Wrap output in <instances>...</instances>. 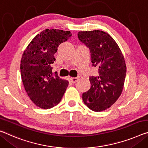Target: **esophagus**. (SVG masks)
Wrapping results in <instances>:
<instances>
[{"instance_id":"34e87169","label":"esophagus","mask_w":148,"mask_h":148,"mask_svg":"<svg viewBox=\"0 0 148 148\" xmlns=\"http://www.w3.org/2000/svg\"><path fill=\"white\" fill-rule=\"evenodd\" d=\"M70 79L72 83H76L78 80V78H70Z\"/></svg>"}]
</instances>
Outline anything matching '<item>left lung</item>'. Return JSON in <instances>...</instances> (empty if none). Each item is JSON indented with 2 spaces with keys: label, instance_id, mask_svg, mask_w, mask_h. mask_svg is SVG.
<instances>
[{
  "label": "left lung",
  "instance_id": "1",
  "mask_svg": "<svg viewBox=\"0 0 148 148\" xmlns=\"http://www.w3.org/2000/svg\"><path fill=\"white\" fill-rule=\"evenodd\" d=\"M78 37L90 49L93 66L99 68L98 76H90L91 88L82 94L83 101L93 111H104L116 102L123 91L126 73L125 58L107 33L79 32Z\"/></svg>",
  "mask_w": 148,
  "mask_h": 148
}]
</instances>
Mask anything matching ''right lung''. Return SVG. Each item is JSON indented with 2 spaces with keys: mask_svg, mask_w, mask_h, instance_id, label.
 <instances>
[{
  "mask_svg": "<svg viewBox=\"0 0 148 148\" xmlns=\"http://www.w3.org/2000/svg\"><path fill=\"white\" fill-rule=\"evenodd\" d=\"M71 36L69 31L43 30L23 53L20 71L23 86L30 99L41 109H50L59 103L69 86V82L53 73L51 66L59 45Z\"/></svg>",
  "mask_w": 148,
  "mask_h": 148,
  "instance_id": "add662e5",
  "label": "right lung"
}]
</instances>
